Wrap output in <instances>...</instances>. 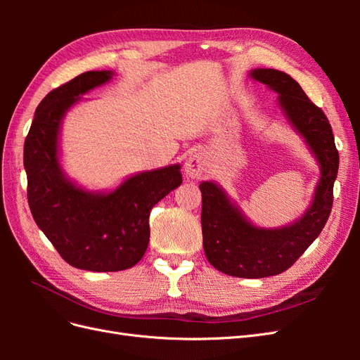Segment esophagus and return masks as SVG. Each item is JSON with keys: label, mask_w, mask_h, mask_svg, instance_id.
Instances as JSON below:
<instances>
[{"label": "esophagus", "mask_w": 360, "mask_h": 360, "mask_svg": "<svg viewBox=\"0 0 360 360\" xmlns=\"http://www.w3.org/2000/svg\"><path fill=\"white\" fill-rule=\"evenodd\" d=\"M209 168V159L202 151H195L184 162V172L191 179H200Z\"/></svg>", "instance_id": "obj_1"}]
</instances>
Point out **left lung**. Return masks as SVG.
Masks as SVG:
<instances>
[{
  "label": "left lung",
  "mask_w": 360,
  "mask_h": 360,
  "mask_svg": "<svg viewBox=\"0 0 360 360\" xmlns=\"http://www.w3.org/2000/svg\"><path fill=\"white\" fill-rule=\"evenodd\" d=\"M249 76L279 94V108L308 144L321 171L308 210L296 222L279 228L250 224L221 186L213 181L200 184L207 259L225 275L257 279L285 271L319 237L332 210L340 155L328 117L290 75L275 69H255Z\"/></svg>",
  "instance_id": "8db88e82"
}]
</instances>
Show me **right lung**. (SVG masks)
<instances>
[{
	"mask_svg": "<svg viewBox=\"0 0 360 360\" xmlns=\"http://www.w3.org/2000/svg\"><path fill=\"white\" fill-rule=\"evenodd\" d=\"M91 70L52 90L37 106L24 144L32 217L61 258L90 271L135 266L150 240L153 205L181 184L180 165L138 172L111 192H90L69 180L60 165L63 118L82 94L112 78Z\"/></svg>",
	"mask_w": 360,
	"mask_h": 360,
	"instance_id": "1",
	"label": "right lung"
}]
</instances>
